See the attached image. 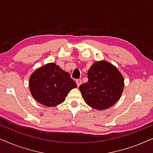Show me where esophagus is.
Segmentation results:
<instances>
[{
  "mask_svg": "<svg viewBox=\"0 0 153 153\" xmlns=\"http://www.w3.org/2000/svg\"><path fill=\"white\" fill-rule=\"evenodd\" d=\"M76 83L77 84V86H79L81 84V83H82V81H81V79H77V80L76 81Z\"/></svg>",
  "mask_w": 153,
  "mask_h": 153,
  "instance_id": "1",
  "label": "esophagus"
}]
</instances>
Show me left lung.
Listing matches in <instances>:
<instances>
[{"mask_svg": "<svg viewBox=\"0 0 153 153\" xmlns=\"http://www.w3.org/2000/svg\"><path fill=\"white\" fill-rule=\"evenodd\" d=\"M88 79L79 90L85 103L94 109H106L122 95L124 78L116 66L106 60L94 62L88 72Z\"/></svg>", "mask_w": 153, "mask_h": 153, "instance_id": "8db88e82", "label": "left lung"}]
</instances>
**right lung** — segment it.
I'll list each match as a JSON object with an SVG mask.
<instances>
[{"label": "right lung", "instance_id": "add662e5", "mask_svg": "<svg viewBox=\"0 0 153 153\" xmlns=\"http://www.w3.org/2000/svg\"><path fill=\"white\" fill-rule=\"evenodd\" d=\"M76 86L70 74L53 62L37 69L29 79V89L33 97L49 107L62 103L69 92Z\"/></svg>", "mask_w": 153, "mask_h": 153}]
</instances>
